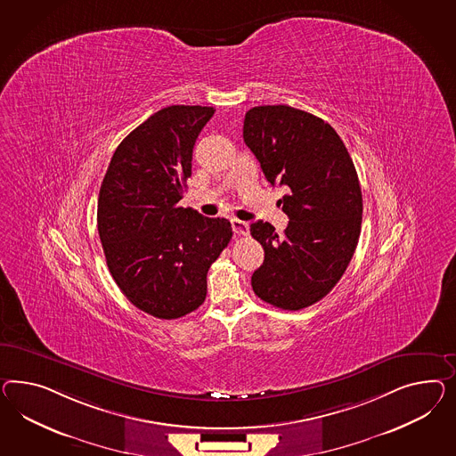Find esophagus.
I'll use <instances>...</instances> for the list:
<instances>
[{
    "instance_id": "1",
    "label": "esophagus",
    "mask_w": 456,
    "mask_h": 456,
    "mask_svg": "<svg viewBox=\"0 0 456 456\" xmlns=\"http://www.w3.org/2000/svg\"><path fill=\"white\" fill-rule=\"evenodd\" d=\"M232 231L237 235H247L248 234V224L246 221H239V219H232Z\"/></svg>"
}]
</instances>
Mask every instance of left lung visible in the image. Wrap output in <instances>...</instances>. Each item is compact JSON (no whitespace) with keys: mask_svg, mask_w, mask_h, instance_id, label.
<instances>
[{"mask_svg":"<svg viewBox=\"0 0 456 456\" xmlns=\"http://www.w3.org/2000/svg\"><path fill=\"white\" fill-rule=\"evenodd\" d=\"M244 142L272 185L289 225H250L264 247L252 273L256 296L273 307L300 310L327 296L348 267L362 225V189L354 160L330 124L296 108L256 106L246 112Z\"/></svg>","mask_w":456,"mask_h":456,"instance_id":"8db88e82","label":"left lung"}]
</instances>
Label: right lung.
<instances>
[{
	"label": "right lung",
	"instance_id": "1",
	"mask_svg": "<svg viewBox=\"0 0 456 456\" xmlns=\"http://www.w3.org/2000/svg\"><path fill=\"white\" fill-rule=\"evenodd\" d=\"M208 106L154 112L112 154L98 199V231L108 269L131 304L173 321L208 294V272L232 239L231 222L179 208L192 173Z\"/></svg>",
	"mask_w": 456,
	"mask_h": 456
}]
</instances>
